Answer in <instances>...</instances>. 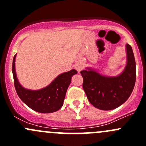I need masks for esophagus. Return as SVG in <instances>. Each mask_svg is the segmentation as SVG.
<instances>
[{
    "label": "esophagus",
    "mask_w": 146,
    "mask_h": 146,
    "mask_svg": "<svg viewBox=\"0 0 146 146\" xmlns=\"http://www.w3.org/2000/svg\"><path fill=\"white\" fill-rule=\"evenodd\" d=\"M75 68L78 70V73H80L82 70V68H83V65H82V63H78V64L75 65Z\"/></svg>",
    "instance_id": "1"
}]
</instances>
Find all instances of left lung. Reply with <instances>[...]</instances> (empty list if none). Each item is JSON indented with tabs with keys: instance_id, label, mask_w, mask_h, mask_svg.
<instances>
[{
	"instance_id": "1",
	"label": "left lung",
	"mask_w": 146,
	"mask_h": 146,
	"mask_svg": "<svg viewBox=\"0 0 146 146\" xmlns=\"http://www.w3.org/2000/svg\"><path fill=\"white\" fill-rule=\"evenodd\" d=\"M127 65L117 77L101 76L91 69L80 71L83 78L82 88L88 100L101 110L117 108L130 97L136 78V61L131 46L126 44Z\"/></svg>"
}]
</instances>
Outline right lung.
I'll use <instances>...</instances> for the list:
<instances>
[{"label":"right lung","mask_w":146,"mask_h":146,"mask_svg":"<svg viewBox=\"0 0 146 146\" xmlns=\"http://www.w3.org/2000/svg\"><path fill=\"white\" fill-rule=\"evenodd\" d=\"M14 56L12 66L14 85L17 94L21 100L29 108L40 113H52L58 111L64 104L66 91L77 70H70L58 76L48 86L39 90H29L21 86L16 77Z\"/></svg>","instance_id":"obj_1"}]
</instances>
